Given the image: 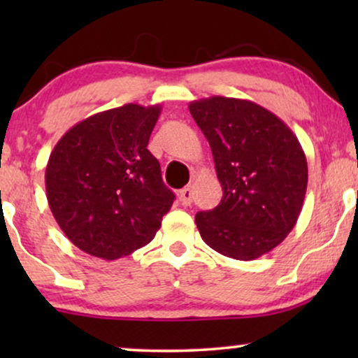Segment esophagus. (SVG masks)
<instances>
[{
	"mask_svg": "<svg viewBox=\"0 0 358 358\" xmlns=\"http://www.w3.org/2000/svg\"><path fill=\"white\" fill-rule=\"evenodd\" d=\"M192 187H185V189H182L180 190V194H179V200H180V203L184 205V207H187V205H190L192 203Z\"/></svg>",
	"mask_w": 358,
	"mask_h": 358,
	"instance_id": "esophagus-1",
	"label": "esophagus"
}]
</instances>
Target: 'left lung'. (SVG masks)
Returning <instances> with one entry per match:
<instances>
[{"instance_id": "obj_1", "label": "left lung", "mask_w": 358, "mask_h": 358, "mask_svg": "<svg viewBox=\"0 0 358 358\" xmlns=\"http://www.w3.org/2000/svg\"><path fill=\"white\" fill-rule=\"evenodd\" d=\"M212 148L223 199L195 215L210 248L254 261L277 248L296 224L308 185V163L296 135L266 107L212 96L189 104Z\"/></svg>"}]
</instances>
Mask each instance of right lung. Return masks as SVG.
<instances>
[{
  "instance_id": "1",
  "label": "right lung",
  "mask_w": 358,
  "mask_h": 358,
  "mask_svg": "<svg viewBox=\"0 0 358 358\" xmlns=\"http://www.w3.org/2000/svg\"><path fill=\"white\" fill-rule=\"evenodd\" d=\"M161 106L125 104L73 125L45 168L48 207L81 251L114 261L155 238L174 194L148 141Z\"/></svg>"
}]
</instances>
